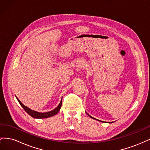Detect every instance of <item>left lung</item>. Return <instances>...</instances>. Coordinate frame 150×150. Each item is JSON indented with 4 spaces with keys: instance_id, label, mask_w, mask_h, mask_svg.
Listing matches in <instances>:
<instances>
[{
    "instance_id": "left-lung-1",
    "label": "left lung",
    "mask_w": 150,
    "mask_h": 150,
    "mask_svg": "<svg viewBox=\"0 0 150 150\" xmlns=\"http://www.w3.org/2000/svg\"><path fill=\"white\" fill-rule=\"evenodd\" d=\"M86 114H87L90 117H91V118H92V119H94V120H98V121H101V122H104V121H100V120H97V119H96V118H94V117H92L91 116H90L89 114H88V112H86ZM104 122H105V121H104ZM112 122H114V121H112V122H109V123H112Z\"/></svg>"
}]
</instances>
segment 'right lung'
Masks as SVG:
<instances>
[{
  "label": "right lung",
  "mask_w": 150,
  "mask_h": 150,
  "mask_svg": "<svg viewBox=\"0 0 150 150\" xmlns=\"http://www.w3.org/2000/svg\"><path fill=\"white\" fill-rule=\"evenodd\" d=\"M17 101H19V104L21 105V106L23 108L24 110L27 112V113H28V114L32 116L33 117H34V118H37V119H42V118H47V117H51V116H53L55 115H56L57 113L59 111L60 109L61 108V105H62V98H61V102L59 103V104L57 106V107H56L54 110L51 111H49V112H38V111H34V110H30V108H29L28 107L25 106L24 104H22L21 101L19 100V99L17 98V97L16 96Z\"/></svg>",
  "instance_id": "obj_1"
}]
</instances>
